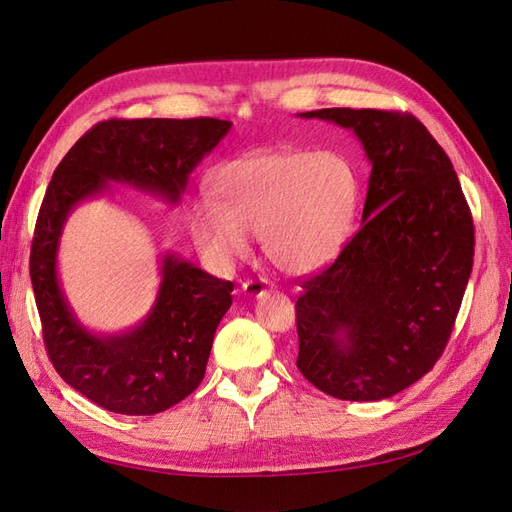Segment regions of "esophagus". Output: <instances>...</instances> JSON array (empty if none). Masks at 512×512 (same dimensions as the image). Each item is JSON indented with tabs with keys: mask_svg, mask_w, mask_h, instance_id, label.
<instances>
[{
	"mask_svg": "<svg viewBox=\"0 0 512 512\" xmlns=\"http://www.w3.org/2000/svg\"><path fill=\"white\" fill-rule=\"evenodd\" d=\"M242 292H244L248 298H261V296H266V294L272 292V285H270L268 281H264V279H259V281H246V283H242Z\"/></svg>",
	"mask_w": 512,
	"mask_h": 512,
	"instance_id": "obj_1",
	"label": "esophagus"
}]
</instances>
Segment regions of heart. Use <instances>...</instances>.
<instances>
[{
	"label": "heart",
	"mask_w": 512,
	"mask_h": 512,
	"mask_svg": "<svg viewBox=\"0 0 512 512\" xmlns=\"http://www.w3.org/2000/svg\"><path fill=\"white\" fill-rule=\"evenodd\" d=\"M216 201L192 212V235L218 268L251 255V233L285 274L305 277L337 259L355 227L359 177L335 149H257L222 166Z\"/></svg>",
	"instance_id": "obj_1"
}]
</instances>
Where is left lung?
I'll list each match as a JSON object with an SVG mask.
<instances>
[{"instance_id":"1","label":"left lung","mask_w":512,"mask_h":512,"mask_svg":"<svg viewBox=\"0 0 512 512\" xmlns=\"http://www.w3.org/2000/svg\"><path fill=\"white\" fill-rule=\"evenodd\" d=\"M372 166L361 229L296 300L298 370L339 400L422 378L448 344L474 266V222L450 157L411 114L324 108Z\"/></svg>"}]
</instances>
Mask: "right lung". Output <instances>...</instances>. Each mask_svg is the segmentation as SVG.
Returning <instances> with one entry per match:
<instances>
[{
  "instance_id": "add662e5",
  "label": "right lung",
  "mask_w": 512,
  "mask_h": 512,
  "mask_svg": "<svg viewBox=\"0 0 512 512\" xmlns=\"http://www.w3.org/2000/svg\"><path fill=\"white\" fill-rule=\"evenodd\" d=\"M229 129L231 121L218 119H112L86 131L49 181L30 255L45 348L64 381L106 411L155 415L201 385L233 283L166 251L147 316L121 333L90 331L60 283L64 225L77 205L110 192L112 183L179 205L192 170Z\"/></svg>"
}]
</instances>
